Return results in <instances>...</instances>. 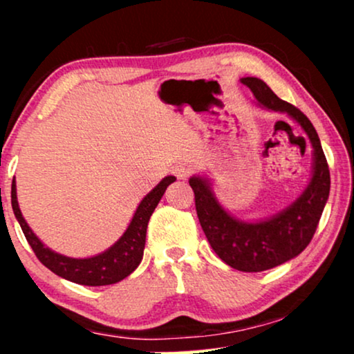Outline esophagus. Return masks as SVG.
Here are the masks:
<instances>
[{
    "instance_id": "1",
    "label": "esophagus",
    "mask_w": 354,
    "mask_h": 354,
    "mask_svg": "<svg viewBox=\"0 0 354 354\" xmlns=\"http://www.w3.org/2000/svg\"><path fill=\"white\" fill-rule=\"evenodd\" d=\"M172 172L176 174L177 178H182L183 180V178H187L188 176H190V167H188L187 164L180 162V164H176V166L172 167Z\"/></svg>"
}]
</instances>
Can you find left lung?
<instances>
[{
	"label": "left lung",
	"mask_w": 354,
	"mask_h": 354,
	"mask_svg": "<svg viewBox=\"0 0 354 354\" xmlns=\"http://www.w3.org/2000/svg\"><path fill=\"white\" fill-rule=\"evenodd\" d=\"M253 91L259 106L285 113L301 125L313 145V176L304 192L288 207L264 221L245 222L229 214L217 201L206 177H190L196 214L216 254L230 268L243 272H261L293 259L306 248L317 229L330 192V172L316 129L306 115L280 100L256 77L240 79Z\"/></svg>",
	"instance_id": "left-lung-1"
}]
</instances>
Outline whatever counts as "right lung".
I'll return each instance as SVG.
<instances>
[{
	"mask_svg": "<svg viewBox=\"0 0 354 354\" xmlns=\"http://www.w3.org/2000/svg\"><path fill=\"white\" fill-rule=\"evenodd\" d=\"M176 182V177H164L147 196L140 201L135 214L130 221L127 230L115 243L103 253L91 256V258H69V256L59 254L41 243V240L33 234L30 227L24 219L21 209H19L17 193H16V180H12L11 187V205L14 216L21 229L26 235L28 245L32 246L33 253L40 259L43 266H46L51 272L59 277L71 280L74 283L88 285V287H101V285L118 283L127 277L138 268L142 263L145 241H147V227L153 211L156 209L158 203L166 192V188Z\"/></svg>",
	"mask_w": 354,
	"mask_h": 354,
	"instance_id": "obj_1",
	"label": "right lung"
}]
</instances>
